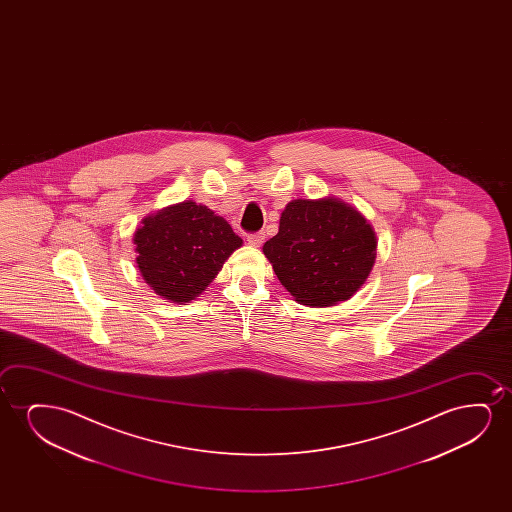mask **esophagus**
I'll return each mask as SVG.
<instances>
[{
	"label": "esophagus",
	"instance_id": "esophagus-1",
	"mask_svg": "<svg viewBox=\"0 0 512 512\" xmlns=\"http://www.w3.org/2000/svg\"><path fill=\"white\" fill-rule=\"evenodd\" d=\"M264 239H266V234H264V232H255V234H248V236H246L248 245L252 246L262 245V243H264Z\"/></svg>",
	"mask_w": 512,
	"mask_h": 512
}]
</instances>
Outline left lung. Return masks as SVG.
I'll return each instance as SVG.
<instances>
[{"instance_id":"left-lung-1","label":"left lung","mask_w":512,"mask_h":512,"mask_svg":"<svg viewBox=\"0 0 512 512\" xmlns=\"http://www.w3.org/2000/svg\"><path fill=\"white\" fill-rule=\"evenodd\" d=\"M376 246L364 215L329 196L290 201L262 252L295 301L323 308L348 301L364 285Z\"/></svg>"}]
</instances>
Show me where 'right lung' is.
<instances>
[{"instance_id":"1","label":"right lung","mask_w":512,"mask_h":512,"mask_svg":"<svg viewBox=\"0 0 512 512\" xmlns=\"http://www.w3.org/2000/svg\"><path fill=\"white\" fill-rule=\"evenodd\" d=\"M133 241L143 280L176 304L203 294L225 260L243 245L227 220L194 201L171 204L143 218Z\"/></svg>"}]
</instances>
